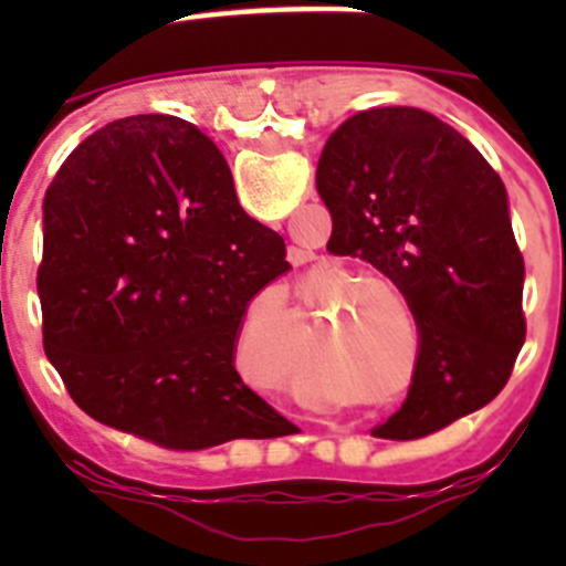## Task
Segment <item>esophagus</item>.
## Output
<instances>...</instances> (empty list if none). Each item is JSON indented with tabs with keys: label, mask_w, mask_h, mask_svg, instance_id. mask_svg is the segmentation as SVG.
<instances>
[{
	"label": "esophagus",
	"mask_w": 566,
	"mask_h": 566,
	"mask_svg": "<svg viewBox=\"0 0 566 566\" xmlns=\"http://www.w3.org/2000/svg\"><path fill=\"white\" fill-rule=\"evenodd\" d=\"M289 258H292V263H303V260H306V252H303V249H292Z\"/></svg>",
	"instance_id": "esophagus-1"
}]
</instances>
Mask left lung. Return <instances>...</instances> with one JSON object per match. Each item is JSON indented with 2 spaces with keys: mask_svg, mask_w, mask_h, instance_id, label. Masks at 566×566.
<instances>
[{
  "mask_svg": "<svg viewBox=\"0 0 566 566\" xmlns=\"http://www.w3.org/2000/svg\"><path fill=\"white\" fill-rule=\"evenodd\" d=\"M328 252L391 277L419 357L382 439H422L479 411L524 345V258L507 189L479 149L419 107H374L339 124L317 164Z\"/></svg>",
  "mask_w": 566,
  "mask_h": 566,
  "instance_id": "1",
  "label": "left lung"
}]
</instances>
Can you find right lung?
Listing matches in <instances>:
<instances>
[{"label": "right lung", "instance_id": "1", "mask_svg": "<svg viewBox=\"0 0 566 566\" xmlns=\"http://www.w3.org/2000/svg\"><path fill=\"white\" fill-rule=\"evenodd\" d=\"M42 212L44 354L84 413L169 451L292 431L234 368L249 303L292 269L286 243L243 212L201 129L109 122L67 155Z\"/></svg>", "mask_w": 566, "mask_h": 566}]
</instances>
